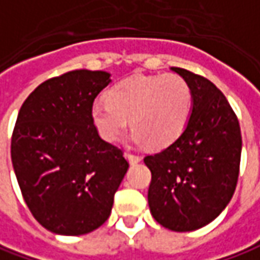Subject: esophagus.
<instances>
[{"instance_id": "obj_1", "label": "esophagus", "mask_w": 260, "mask_h": 260, "mask_svg": "<svg viewBox=\"0 0 260 260\" xmlns=\"http://www.w3.org/2000/svg\"><path fill=\"white\" fill-rule=\"evenodd\" d=\"M125 157H126V159L129 161L131 164H137V162H139L142 158L139 157V155H135V154H131V152H125Z\"/></svg>"}]
</instances>
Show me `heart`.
<instances>
[{
    "label": "heart",
    "mask_w": 260,
    "mask_h": 260,
    "mask_svg": "<svg viewBox=\"0 0 260 260\" xmlns=\"http://www.w3.org/2000/svg\"><path fill=\"white\" fill-rule=\"evenodd\" d=\"M192 109L191 87L178 75L131 76L108 92V101L92 105L90 116L99 135L116 142L128 126L134 139L152 148L171 145L187 128Z\"/></svg>",
    "instance_id": "1"
}]
</instances>
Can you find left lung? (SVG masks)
Returning a JSON list of instances; mask_svg holds the SVG:
<instances>
[{
    "mask_svg": "<svg viewBox=\"0 0 260 260\" xmlns=\"http://www.w3.org/2000/svg\"><path fill=\"white\" fill-rule=\"evenodd\" d=\"M191 87L187 128L171 145L144 162L151 171L148 204L152 217L174 232L211 223L236 190L242 135L236 113L209 79L171 68Z\"/></svg>",
    "mask_w": 260,
    "mask_h": 260,
    "instance_id": "left-lung-1",
    "label": "left lung"
}]
</instances>
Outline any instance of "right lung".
<instances>
[{
    "label": "right lung",
    "instance_id": "obj_1",
    "mask_svg": "<svg viewBox=\"0 0 260 260\" xmlns=\"http://www.w3.org/2000/svg\"><path fill=\"white\" fill-rule=\"evenodd\" d=\"M109 83L108 72H68L37 86L18 112L14 173L34 219L53 233L79 236L101 228L128 171L122 149L99 137L90 116Z\"/></svg>",
    "mask_w": 260,
    "mask_h": 260
}]
</instances>
